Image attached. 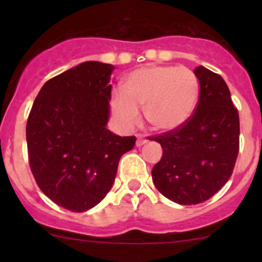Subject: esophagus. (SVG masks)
Instances as JSON below:
<instances>
[{"label": "esophagus", "instance_id": "34e87169", "mask_svg": "<svg viewBox=\"0 0 262 262\" xmlns=\"http://www.w3.org/2000/svg\"><path fill=\"white\" fill-rule=\"evenodd\" d=\"M147 142V139L144 138V137H142V136H139L138 138H137V142H136V146L137 147H141V146H143L144 143H146Z\"/></svg>", "mask_w": 262, "mask_h": 262}]
</instances>
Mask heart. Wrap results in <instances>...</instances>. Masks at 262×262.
<instances>
[{"label": "heart", "instance_id": "obj_1", "mask_svg": "<svg viewBox=\"0 0 262 262\" xmlns=\"http://www.w3.org/2000/svg\"><path fill=\"white\" fill-rule=\"evenodd\" d=\"M199 97V81L192 71L173 66H147L126 76L124 90L112 92L113 114L123 128L147 121L157 130H175L191 116Z\"/></svg>", "mask_w": 262, "mask_h": 262}]
</instances>
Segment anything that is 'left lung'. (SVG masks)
I'll return each instance as SVG.
<instances>
[{
	"mask_svg": "<svg viewBox=\"0 0 262 262\" xmlns=\"http://www.w3.org/2000/svg\"><path fill=\"white\" fill-rule=\"evenodd\" d=\"M200 94L189 120L150 139L163 148L152 168L153 184L182 205L212 198L233 173L239 150V116L223 78L199 66L194 71Z\"/></svg>",
	"mask_w": 262,
	"mask_h": 262,
	"instance_id": "1",
	"label": "left lung"
}]
</instances>
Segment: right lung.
<instances>
[{"label":"right lung","instance_id":"right-lung-1","mask_svg":"<svg viewBox=\"0 0 262 262\" xmlns=\"http://www.w3.org/2000/svg\"><path fill=\"white\" fill-rule=\"evenodd\" d=\"M112 64L84 62L44 83L26 123L30 170L50 200L71 212L99 204L136 137L106 129Z\"/></svg>","mask_w":262,"mask_h":262}]
</instances>
